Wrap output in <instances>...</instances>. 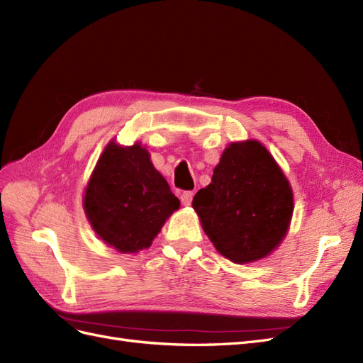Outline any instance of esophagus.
I'll return each instance as SVG.
<instances>
[{
	"label": "esophagus",
	"mask_w": 363,
	"mask_h": 363,
	"mask_svg": "<svg viewBox=\"0 0 363 363\" xmlns=\"http://www.w3.org/2000/svg\"><path fill=\"white\" fill-rule=\"evenodd\" d=\"M192 196H194V192L191 191H184L182 195H180V200L184 206H189L192 203Z\"/></svg>",
	"instance_id": "esophagus-1"
}]
</instances>
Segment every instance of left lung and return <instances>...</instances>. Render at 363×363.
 <instances>
[{
  "instance_id": "left-lung-1",
  "label": "left lung",
  "mask_w": 363,
  "mask_h": 363,
  "mask_svg": "<svg viewBox=\"0 0 363 363\" xmlns=\"http://www.w3.org/2000/svg\"><path fill=\"white\" fill-rule=\"evenodd\" d=\"M192 207L219 255L245 265L269 256L288 235L294 192L267 147L247 139L223 151Z\"/></svg>"
}]
</instances>
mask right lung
Instances as JSON below:
<instances>
[{"mask_svg": "<svg viewBox=\"0 0 363 363\" xmlns=\"http://www.w3.org/2000/svg\"><path fill=\"white\" fill-rule=\"evenodd\" d=\"M148 150L111 140L86 184L83 208L96 236L123 255L148 248L180 201Z\"/></svg>", "mask_w": 363, "mask_h": 363, "instance_id": "obj_1", "label": "right lung"}]
</instances>
